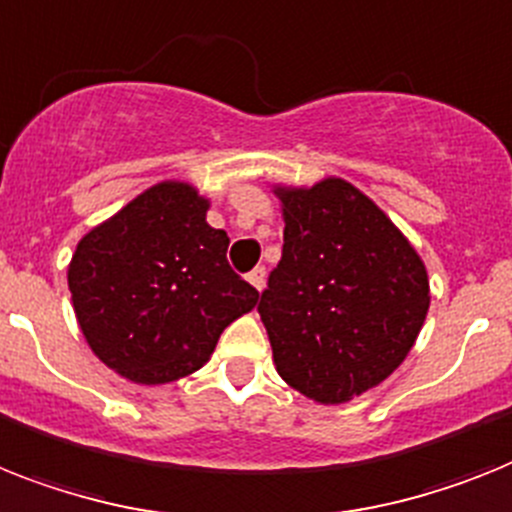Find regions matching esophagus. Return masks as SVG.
Listing matches in <instances>:
<instances>
[{
  "mask_svg": "<svg viewBox=\"0 0 512 512\" xmlns=\"http://www.w3.org/2000/svg\"><path fill=\"white\" fill-rule=\"evenodd\" d=\"M247 281L252 283L257 291H263V286H265V268H263V265H257L255 270H249Z\"/></svg>",
  "mask_w": 512,
  "mask_h": 512,
  "instance_id": "obj_1",
  "label": "esophagus"
}]
</instances>
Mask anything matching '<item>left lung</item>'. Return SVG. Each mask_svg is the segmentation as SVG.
<instances>
[{
	"label": "left lung",
	"mask_w": 512,
	"mask_h": 512,
	"mask_svg": "<svg viewBox=\"0 0 512 512\" xmlns=\"http://www.w3.org/2000/svg\"><path fill=\"white\" fill-rule=\"evenodd\" d=\"M283 255L260 296L278 375L325 406L349 403L409 356L429 309L422 257L362 190L338 176L273 187Z\"/></svg>",
	"instance_id": "left-lung-1"
}]
</instances>
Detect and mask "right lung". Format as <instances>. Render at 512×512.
I'll return each mask as SVG.
<instances>
[{
  "label": "right lung",
  "mask_w": 512,
  "mask_h": 512,
  "mask_svg": "<svg viewBox=\"0 0 512 512\" xmlns=\"http://www.w3.org/2000/svg\"><path fill=\"white\" fill-rule=\"evenodd\" d=\"M210 200L187 182L153 184L77 242L67 268L72 307L90 351L137 385L203 367L257 289L231 270L229 236Z\"/></svg>",
  "instance_id": "right-lung-1"
}]
</instances>
